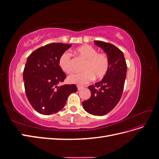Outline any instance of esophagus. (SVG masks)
<instances>
[{"label": "esophagus", "instance_id": "esophagus-1", "mask_svg": "<svg viewBox=\"0 0 159 159\" xmlns=\"http://www.w3.org/2000/svg\"><path fill=\"white\" fill-rule=\"evenodd\" d=\"M77 88H78V90H81V89H83L82 86H80V85H78V86H77Z\"/></svg>", "mask_w": 159, "mask_h": 159}]
</instances>
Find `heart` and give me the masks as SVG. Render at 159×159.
Segmentation results:
<instances>
[{"label": "heart", "mask_w": 159, "mask_h": 159, "mask_svg": "<svg viewBox=\"0 0 159 159\" xmlns=\"http://www.w3.org/2000/svg\"><path fill=\"white\" fill-rule=\"evenodd\" d=\"M75 54L85 60L81 70L83 71L72 74L68 78L71 83L85 85L95 78H103L109 70L110 60L105 53H98L95 48L89 45L80 46L74 51ZM60 69L67 74L73 71V61L69 52H64L58 60Z\"/></svg>", "instance_id": "b5f03b06"}]
</instances>
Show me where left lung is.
<instances>
[{
    "label": "left lung",
    "mask_w": 159,
    "mask_h": 159,
    "mask_svg": "<svg viewBox=\"0 0 159 159\" xmlns=\"http://www.w3.org/2000/svg\"><path fill=\"white\" fill-rule=\"evenodd\" d=\"M94 43L108 56L110 68L102 81L89 86L91 97L83 102L82 105L89 113L103 116L116 106L121 98L127 75V64L123 52L116 46L102 41H94Z\"/></svg>",
    "instance_id": "left-lung-1"
}]
</instances>
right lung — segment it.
I'll list each match as a JSON object with an SVG mask.
<instances>
[{"mask_svg": "<svg viewBox=\"0 0 159 159\" xmlns=\"http://www.w3.org/2000/svg\"><path fill=\"white\" fill-rule=\"evenodd\" d=\"M71 44L51 43L28 56L23 71L26 95L37 112L51 115L64 107L70 93L78 91L74 84L57 86L66 75L58 65L60 56Z\"/></svg>", "mask_w": 159, "mask_h": 159, "instance_id": "obj_1", "label": "right lung"}]
</instances>
